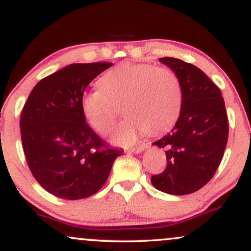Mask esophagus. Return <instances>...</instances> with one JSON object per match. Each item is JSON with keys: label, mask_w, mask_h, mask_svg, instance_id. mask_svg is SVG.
<instances>
[{"label": "esophagus", "mask_w": 251, "mask_h": 251, "mask_svg": "<svg viewBox=\"0 0 251 251\" xmlns=\"http://www.w3.org/2000/svg\"><path fill=\"white\" fill-rule=\"evenodd\" d=\"M148 148H149V144H140V145L135 146V148H131L128 151L133 152V153H140V152H143L144 150H146Z\"/></svg>", "instance_id": "obj_1"}]
</instances>
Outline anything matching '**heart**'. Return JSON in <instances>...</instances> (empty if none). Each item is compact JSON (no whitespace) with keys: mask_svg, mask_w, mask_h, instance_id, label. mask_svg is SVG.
<instances>
[{"mask_svg":"<svg viewBox=\"0 0 251 251\" xmlns=\"http://www.w3.org/2000/svg\"><path fill=\"white\" fill-rule=\"evenodd\" d=\"M98 86L82 94V113L97 132L107 134L117 119L114 105L122 103L126 118L112 135L119 145L134 143L143 132L165 131L179 116L180 81L169 68L125 62L106 72Z\"/></svg>","mask_w":251,"mask_h":251,"instance_id":"heart-1","label":"heart"}]
</instances>
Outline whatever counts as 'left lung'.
I'll return each instance as SVG.
<instances>
[{"mask_svg": "<svg viewBox=\"0 0 251 251\" xmlns=\"http://www.w3.org/2000/svg\"><path fill=\"white\" fill-rule=\"evenodd\" d=\"M178 76L181 107L174 128L152 145L165 149L168 166L151 183L170 195H189L215 175L226 150L229 127L223 97L203 71L175 57H160Z\"/></svg>", "mask_w": 251, "mask_h": 251, "instance_id": "8db88e82", "label": "left lung"}]
</instances>
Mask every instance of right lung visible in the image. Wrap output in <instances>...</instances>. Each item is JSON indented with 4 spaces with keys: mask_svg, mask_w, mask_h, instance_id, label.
Listing matches in <instances>:
<instances>
[{
    "mask_svg": "<svg viewBox=\"0 0 251 251\" xmlns=\"http://www.w3.org/2000/svg\"><path fill=\"white\" fill-rule=\"evenodd\" d=\"M111 62L72 63L43 77L22 109L20 128L28 166L37 183L63 200L99 191L123 151L106 145L86 124L81 97Z\"/></svg>",
    "mask_w": 251,
    "mask_h": 251,
    "instance_id": "add662e5",
    "label": "right lung"
}]
</instances>
